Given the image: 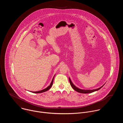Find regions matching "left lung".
I'll return each mask as SVG.
<instances>
[{
	"instance_id": "left-lung-1",
	"label": "left lung",
	"mask_w": 123,
	"mask_h": 123,
	"mask_svg": "<svg viewBox=\"0 0 123 123\" xmlns=\"http://www.w3.org/2000/svg\"><path fill=\"white\" fill-rule=\"evenodd\" d=\"M69 83H70V84H71V86H72V87L73 88V89L74 90H75V91L79 92V93H92V92H95V91H97L98 90H99V89H100L103 86H102L101 87H99V88L98 89H95V90H81V89H80L79 88H78V87H77L76 86H75L74 84L72 83V82L71 81V79H70V78H69Z\"/></svg>"
}]
</instances>
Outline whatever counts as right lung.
Returning a JSON list of instances; mask_svg holds the SVG:
<instances>
[{
    "instance_id": "right-lung-1",
    "label": "right lung",
    "mask_w": 123,
    "mask_h": 123,
    "mask_svg": "<svg viewBox=\"0 0 123 123\" xmlns=\"http://www.w3.org/2000/svg\"><path fill=\"white\" fill-rule=\"evenodd\" d=\"M55 77V76H54ZM54 77L53 78V79H52V81H51V82L50 83V84L49 85V86L47 87H46V89L43 90H41V91H38V92H32L33 93H42V92H45L47 91H48L49 89H50V87H51L52 85V84H53V81H54Z\"/></svg>"
}]
</instances>
